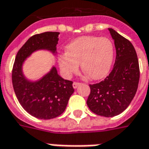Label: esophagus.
Here are the masks:
<instances>
[{"label": "esophagus", "instance_id": "obj_1", "mask_svg": "<svg viewBox=\"0 0 149 149\" xmlns=\"http://www.w3.org/2000/svg\"><path fill=\"white\" fill-rule=\"evenodd\" d=\"M79 84H80L79 83H73V87H74V89H76L77 87L79 86Z\"/></svg>", "mask_w": 149, "mask_h": 149}]
</instances>
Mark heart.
Returning <instances> with one entry per match:
<instances>
[{
    "instance_id": "obj_1",
    "label": "heart",
    "mask_w": 149,
    "mask_h": 149,
    "mask_svg": "<svg viewBox=\"0 0 149 149\" xmlns=\"http://www.w3.org/2000/svg\"><path fill=\"white\" fill-rule=\"evenodd\" d=\"M113 58L114 46L110 39L84 36L66 46V54L58 57V64L67 78L78 71L80 64L91 79L100 80L108 74Z\"/></svg>"
}]
</instances>
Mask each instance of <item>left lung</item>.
<instances>
[{"label":"left lung","instance_id":"obj_1","mask_svg":"<svg viewBox=\"0 0 149 149\" xmlns=\"http://www.w3.org/2000/svg\"><path fill=\"white\" fill-rule=\"evenodd\" d=\"M116 50L113 69L105 79L90 85L86 104L92 112L105 117L116 116L129 106L136 93L140 68L132 44L113 29H108Z\"/></svg>","mask_w":149,"mask_h":149}]
</instances>
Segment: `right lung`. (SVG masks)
<instances>
[{"label": "right lung", "mask_w": 149, "mask_h": 149, "mask_svg": "<svg viewBox=\"0 0 149 149\" xmlns=\"http://www.w3.org/2000/svg\"><path fill=\"white\" fill-rule=\"evenodd\" d=\"M58 35V32H45L29 38L17 54L13 68V86L19 103L28 113L41 120H50L64 112L74 93L73 82L60 76L54 66L39 79L32 81L24 74L23 65L38 50L56 55Z\"/></svg>", "instance_id": "obj_1"}]
</instances>
